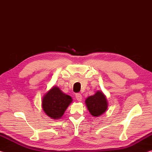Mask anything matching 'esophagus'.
Returning <instances> with one entry per match:
<instances>
[{
    "mask_svg": "<svg viewBox=\"0 0 152 152\" xmlns=\"http://www.w3.org/2000/svg\"><path fill=\"white\" fill-rule=\"evenodd\" d=\"M76 99L78 100V101H82V96L81 94L76 93Z\"/></svg>",
    "mask_w": 152,
    "mask_h": 152,
    "instance_id": "esophagus-1",
    "label": "esophagus"
}]
</instances>
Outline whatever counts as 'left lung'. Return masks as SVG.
<instances>
[{
    "mask_svg": "<svg viewBox=\"0 0 152 152\" xmlns=\"http://www.w3.org/2000/svg\"><path fill=\"white\" fill-rule=\"evenodd\" d=\"M85 103L90 113L94 117L101 116L108 107L107 98L101 91H97L94 95L88 96L86 99Z\"/></svg>",
    "mask_w": 152,
    "mask_h": 152,
    "instance_id": "left-lung-1",
    "label": "left lung"
}]
</instances>
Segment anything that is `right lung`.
I'll return each instance as SVG.
<instances>
[{"instance_id": "right-lung-1", "label": "right lung", "mask_w": 152, "mask_h": 152, "mask_svg": "<svg viewBox=\"0 0 152 152\" xmlns=\"http://www.w3.org/2000/svg\"><path fill=\"white\" fill-rule=\"evenodd\" d=\"M72 99L71 96L60 91L57 86H53L44 96L42 100V108L45 114L53 119H59Z\"/></svg>"}]
</instances>
